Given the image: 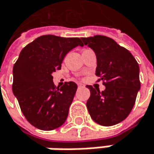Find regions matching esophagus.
Returning a JSON list of instances; mask_svg holds the SVG:
<instances>
[{"mask_svg":"<svg viewBox=\"0 0 154 154\" xmlns=\"http://www.w3.org/2000/svg\"><path fill=\"white\" fill-rule=\"evenodd\" d=\"M84 85H83V84H78V88H84Z\"/></svg>","mask_w":154,"mask_h":154,"instance_id":"esophagus-1","label":"esophagus"}]
</instances>
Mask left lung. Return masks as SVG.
Returning a JSON list of instances; mask_svg holds the SVG:
<instances>
[{
    "label": "left lung",
    "instance_id": "8db88e82",
    "mask_svg": "<svg viewBox=\"0 0 154 154\" xmlns=\"http://www.w3.org/2000/svg\"><path fill=\"white\" fill-rule=\"evenodd\" d=\"M83 45L96 53V75L103 81L104 91L88 85V111L94 122L112 126L124 121L135 105L140 89L139 66L132 54L112 38L104 35L82 38Z\"/></svg>",
    "mask_w": 154,
    "mask_h": 154
}]
</instances>
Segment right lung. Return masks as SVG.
<instances>
[{
	"label": "right lung",
	"instance_id": "obj_1",
	"mask_svg": "<svg viewBox=\"0 0 154 154\" xmlns=\"http://www.w3.org/2000/svg\"><path fill=\"white\" fill-rule=\"evenodd\" d=\"M79 45L83 46L79 38L48 34L21 50L13 66L12 91L24 116L35 128L52 130L66 122L77 85L69 82L57 88L52 72L61 68L66 55Z\"/></svg>",
	"mask_w": 154,
	"mask_h": 154
}]
</instances>
